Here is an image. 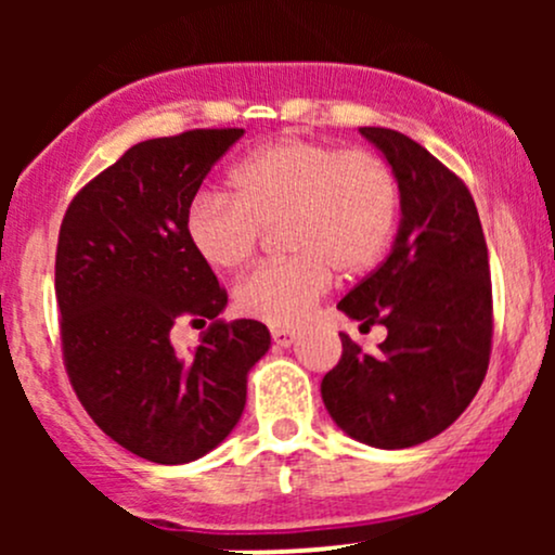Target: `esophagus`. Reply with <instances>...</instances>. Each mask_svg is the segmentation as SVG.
<instances>
[{
	"label": "esophagus",
	"instance_id": "1",
	"mask_svg": "<svg viewBox=\"0 0 555 555\" xmlns=\"http://www.w3.org/2000/svg\"><path fill=\"white\" fill-rule=\"evenodd\" d=\"M271 339L279 344V347H292V341L297 339V331L295 328H282V326H276V328H271Z\"/></svg>",
	"mask_w": 555,
	"mask_h": 555
}]
</instances>
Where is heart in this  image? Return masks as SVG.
Instances as JSON below:
<instances>
[{
  "mask_svg": "<svg viewBox=\"0 0 555 555\" xmlns=\"http://www.w3.org/2000/svg\"><path fill=\"white\" fill-rule=\"evenodd\" d=\"M229 197L201 193L184 214V237L216 271L256 253L263 229L279 224L292 256L266 260L234 286L242 315L295 326L328 292L331 273L362 276L386 256L399 224V177L367 149L339 151L284 135L229 171Z\"/></svg>",
  "mask_w": 555,
  "mask_h": 555,
  "instance_id": "heart-1",
  "label": "heart"
}]
</instances>
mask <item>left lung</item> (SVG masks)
I'll return each mask as SVG.
<instances>
[{"label": "left lung", "mask_w": 555, "mask_h": 555, "mask_svg": "<svg viewBox=\"0 0 555 555\" xmlns=\"http://www.w3.org/2000/svg\"><path fill=\"white\" fill-rule=\"evenodd\" d=\"M360 132L391 164L401 224L391 253L339 302L360 328L388 336L378 352L341 336L323 375L334 423L375 449H410L449 428L486 378L493 341L488 245L467 184L412 138L386 127Z\"/></svg>", "instance_id": "left-lung-1"}]
</instances>
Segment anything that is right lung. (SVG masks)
Segmentation results:
<instances>
[{
	"label": "right lung",
	"mask_w": 555,
	"mask_h": 555,
	"mask_svg": "<svg viewBox=\"0 0 555 555\" xmlns=\"http://www.w3.org/2000/svg\"><path fill=\"white\" fill-rule=\"evenodd\" d=\"M240 127L132 145L93 177L60 227L54 292L62 358L80 404L112 441L156 464L201 460L245 410L269 352L260 321H219L227 289L184 237V214ZM211 322L193 356L168 334Z\"/></svg>",
	"instance_id": "add662e5"
}]
</instances>
